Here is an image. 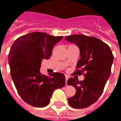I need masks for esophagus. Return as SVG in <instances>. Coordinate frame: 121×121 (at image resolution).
<instances>
[{
  "label": "esophagus",
  "mask_w": 121,
  "mask_h": 121,
  "mask_svg": "<svg viewBox=\"0 0 121 121\" xmlns=\"http://www.w3.org/2000/svg\"><path fill=\"white\" fill-rule=\"evenodd\" d=\"M65 78H66V79H65V83H66V85H67V80L68 79H69V77H68L67 75H65Z\"/></svg>",
  "instance_id": "obj_1"
}]
</instances>
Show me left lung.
Segmentation results:
<instances>
[{"mask_svg":"<svg viewBox=\"0 0 121 121\" xmlns=\"http://www.w3.org/2000/svg\"><path fill=\"white\" fill-rule=\"evenodd\" d=\"M65 40L76 44L80 50L75 74L84 73L83 81L70 78L67 84L75 87L76 94L68 99L75 108H84L98 100L109 79L114 56L107 44L96 38L75 34L65 37Z\"/></svg>","mask_w":121,"mask_h":121,"instance_id":"8db88e82","label":"left lung"}]
</instances>
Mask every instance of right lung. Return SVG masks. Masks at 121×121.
<instances>
[{
    "mask_svg": "<svg viewBox=\"0 0 121 121\" xmlns=\"http://www.w3.org/2000/svg\"><path fill=\"white\" fill-rule=\"evenodd\" d=\"M63 38L43 32H33L17 38L9 54L11 75L17 90L26 103L42 108L48 104L53 91L65 86V76L40 71L43 59H48L54 46Z\"/></svg>",
    "mask_w": 121,
    "mask_h": 121,
    "instance_id": "add662e5",
    "label": "right lung"
}]
</instances>
